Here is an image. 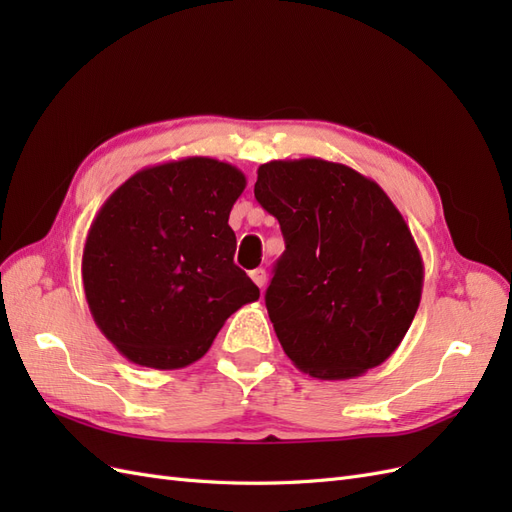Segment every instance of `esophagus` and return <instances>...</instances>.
I'll list each match as a JSON object with an SVG mask.
<instances>
[{"label":"esophagus","instance_id":"obj_1","mask_svg":"<svg viewBox=\"0 0 512 512\" xmlns=\"http://www.w3.org/2000/svg\"><path fill=\"white\" fill-rule=\"evenodd\" d=\"M250 275H252V280H254V284L258 288H265L267 286V271L265 269H254Z\"/></svg>","mask_w":512,"mask_h":512}]
</instances>
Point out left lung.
<instances>
[{"instance_id": "obj_1", "label": "left lung", "mask_w": 512, "mask_h": 512, "mask_svg": "<svg viewBox=\"0 0 512 512\" xmlns=\"http://www.w3.org/2000/svg\"><path fill=\"white\" fill-rule=\"evenodd\" d=\"M254 196L286 241L265 303L288 359L318 380L363 376L389 359L425 275L393 200L354 168L320 158L262 164Z\"/></svg>"}]
</instances>
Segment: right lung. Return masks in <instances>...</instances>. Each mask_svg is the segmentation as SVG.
Returning <instances> with one entry per match:
<instances>
[{
    "mask_svg": "<svg viewBox=\"0 0 512 512\" xmlns=\"http://www.w3.org/2000/svg\"><path fill=\"white\" fill-rule=\"evenodd\" d=\"M245 185L228 162L183 158L138 170L96 213L83 247L85 299L128 361L190 365L230 314L258 301V286L232 260L228 226Z\"/></svg>",
    "mask_w": 512,
    "mask_h": 512,
    "instance_id": "obj_1",
    "label": "right lung"
}]
</instances>
